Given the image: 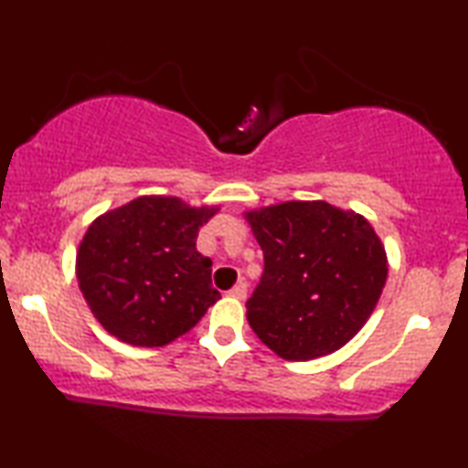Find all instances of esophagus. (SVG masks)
<instances>
[{
  "mask_svg": "<svg viewBox=\"0 0 468 468\" xmlns=\"http://www.w3.org/2000/svg\"><path fill=\"white\" fill-rule=\"evenodd\" d=\"M228 293L232 298H236V300H245V296H247V283H236Z\"/></svg>",
  "mask_w": 468,
  "mask_h": 468,
  "instance_id": "esophagus-1",
  "label": "esophagus"
}]
</instances>
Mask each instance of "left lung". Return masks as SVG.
<instances>
[{"label": "left lung", "mask_w": 468, "mask_h": 468, "mask_svg": "<svg viewBox=\"0 0 468 468\" xmlns=\"http://www.w3.org/2000/svg\"><path fill=\"white\" fill-rule=\"evenodd\" d=\"M264 274L247 319L268 349L306 362L335 354L373 315L388 255L368 219L324 200L247 210Z\"/></svg>", "instance_id": "obj_1"}]
</instances>
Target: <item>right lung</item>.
Masks as SVG:
<instances>
[{"instance_id": "1", "label": "right lung", "mask_w": 468, "mask_h": 468, "mask_svg": "<svg viewBox=\"0 0 468 468\" xmlns=\"http://www.w3.org/2000/svg\"><path fill=\"white\" fill-rule=\"evenodd\" d=\"M219 207L140 196L106 210L82 236L76 279L93 317L133 347H164L200 322L221 293L197 229Z\"/></svg>"}]
</instances>
